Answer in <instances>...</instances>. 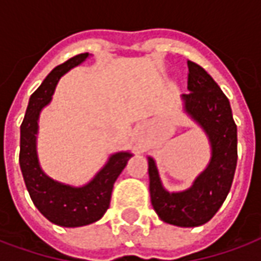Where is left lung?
Listing matches in <instances>:
<instances>
[{
    "mask_svg": "<svg viewBox=\"0 0 261 261\" xmlns=\"http://www.w3.org/2000/svg\"><path fill=\"white\" fill-rule=\"evenodd\" d=\"M188 90L182 94L184 109L206 133L211 161L189 189L168 192L162 187L155 161L148 156L149 195L154 211L165 223L195 227L212 219L230 191L238 164V128L225 93L203 67L191 61Z\"/></svg>",
    "mask_w": 261,
    "mask_h": 261,
    "instance_id": "8db88e82",
    "label": "left lung"
}]
</instances>
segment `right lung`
<instances>
[{
	"label": "right lung",
	"mask_w": 261,
	"mask_h": 261,
	"mask_svg": "<svg viewBox=\"0 0 261 261\" xmlns=\"http://www.w3.org/2000/svg\"><path fill=\"white\" fill-rule=\"evenodd\" d=\"M87 58L89 54L76 55L55 67L31 96L21 124L19 165L29 196L49 222L63 227H79L101 219L110 206L113 185L133 155L124 151L110 155L107 164L92 181L80 188L54 181L41 169L36 154L38 118L41 110L52 100L55 87L62 76Z\"/></svg>",
	"instance_id": "1"
}]
</instances>
